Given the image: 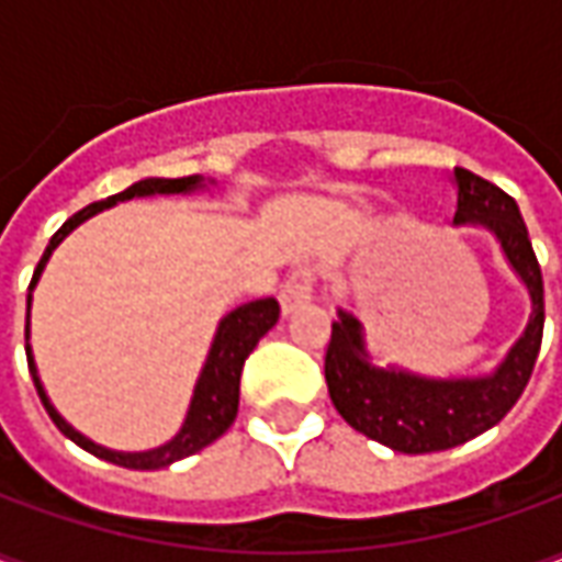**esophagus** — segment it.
Segmentation results:
<instances>
[{
    "instance_id": "34e87169",
    "label": "esophagus",
    "mask_w": 562,
    "mask_h": 562,
    "mask_svg": "<svg viewBox=\"0 0 562 562\" xmlns=\"http://www.w3.org/2000/svg\"><path fill=\"white\" fill-rule=\"evenodd\" d=\"M313 289H316V268H294L289 273V280L282 282L280 289V304H282V313L289 316L294 310H301V306L310 304V297H313Z\"/></svg>"
}]
</instances>
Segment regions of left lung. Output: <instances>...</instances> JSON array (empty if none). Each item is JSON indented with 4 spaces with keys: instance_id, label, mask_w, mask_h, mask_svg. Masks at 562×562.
<instances>
[{
    "instance_id": "left-lung-1",
    "label": "left lung",
    "mask_w": 562,
    "mask_h": 562,
    "mask_svg": "<svg viewBox=\"0 0 562 562\" xmlns=\"http://www.w3.org/2000/svg\"><path fill=\"white\" fill-rule=\"evenodd\" d=\"M458 213L454 225L479 222L496 234L503 252L527 282L532 301L530 325L494 376L422 379L397 370H379L367 361L361 325L349 313L330 325L325 352V379L337 413L358 434L376 439L403 454H427L463 446L506 418L532 376L542 349L544 285L530 234L515 198L467 168H454Z\"/></svg>"
}]
</instances>
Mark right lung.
<instances>
[{
  "instance_id": "add662e5",
  "label": "right lung",
  "mask_w": 562,
  "mask_h": 562,
  "mask_svg": "<svg viewBox=\"0 0 562 562\" xmlns=\"http://www.w3.org/2000/svg\"><path fill=\"white\" fill-rule=\"evenodd\" d=\"M195 186H201V177H177V180L149 177V180H140V183L128 186L126 192H116V195L104 198V201H92L90 207L78 210V213H75L71 220L63 222V228L50 237V244L44 249L38 268L32 273L30 292L32 285L38 282V277H42L44 265H47L50 252L59 246V240H63L71 228H78L80 222L90 220L92 213H99L102 207H111L116 201H126V198L153 195V192H189V189H195ZM26 301H32V294ZM277 318H280V304H277L273 297L237 306L234 313H228V316L222 318L220 330H216V340H213V349H210L207 355V364H204V373L198 379L195 397H192V406H189V415H186L183 430L173 436L168 446L156 448V451H144V454L111 451V448L95 446L92 439L80 436L63 415L56 413L54 406H50V401H47L42 382L35 376L30 346H26V361H30V373L35 376V389H38V397H42L44 409H47V415L54 418L56 427H59L71 442H78L80 448H87L95 458L111 460V463L126 467V470H161V467H168L173 460H183L189 458V454L201 451V448H207L210 442H216V439L232 427L234 418H237V403H240V373H244V361L249 358V352L256 349V342L277 325ZM26 334H30V325H26Z\"/></svg>"
}]
</instances>
